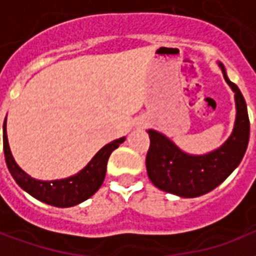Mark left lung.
Returning a JSON list of instances; mask_svg holds the SVG:
<instances>
[{
	"label": "left lung",
	"instance_id": "8db88e82",
	"mask_svg": "<svg viewBox=\"0 0 256 256\" xmlns=\"http://www.w3.org/2000/svg\"><path fill=\"white\" fill-rule=\"evenodd\" d=\"M224 78L234 92L236 120L230 137L206 155H189L156 130H148L150 145L146 154L148 177L156 188L181 198H198L211 192L236 168L247 150L250 119L242 92L229 80L224 64L218 63Z\"/></svg>",
	"mask_w": 256,
	"mask_h": 256
}]
</instances>
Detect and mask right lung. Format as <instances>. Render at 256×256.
I'll list each match as a JSON object with an SVG mask.
<instances>
[{"label": "right lung", "instance_id": "obj_1", "mask_svg": "<svg viewBox=\"0 0 256 256\" xmlns=\"http://www.w3.org/2000/svg\"><path fill=\"white\" fill-rule=\"evenodd\" d=\"M124 137L112 141L106 146H102L93 159L84 167L78 174L64 180H54V181H40L30 177L24 172L18 163L14 162L10 148L8 144L6 136V118L4 120V154L5 162L9 168V172L19 185L20 188L30 193L32 198H38L40 202L54 206V207H72L82 203L94 194L104 182L106 172V162L110 159L112 150H115L124 141Z\"/></svg>", "mask_w": 256, "mask_h": 256}]
</instances>
